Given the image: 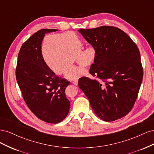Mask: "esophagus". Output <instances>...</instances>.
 <instances>
[{
  "instance_id": "esophagus-1",
  "label": "esophagus",
  "mask_w": 154,
  "mask_h": 154,
  "mask_svg": "<svg viewBox=\"0 0 154 154\" xmlns=\"http://www.w3.org/2000/svg\"><path fill=\"white\" fill-rule=\"evenodd\" d=\"M72 84H73V85H74L77 86V85H78V80H76L73 81V82H72Z\"/></svg>"
}]
</instances>
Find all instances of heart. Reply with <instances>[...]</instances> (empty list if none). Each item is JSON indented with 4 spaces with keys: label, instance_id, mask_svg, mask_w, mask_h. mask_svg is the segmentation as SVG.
<instances>
[{
    "label": "heart",
    "instance_id": "b5f03b06",
    "mask_svg": "<svg viewBox=\"0 0 154 154\" xmlns=\"http://www.w3.org/2000/svg\"><path fill=\"white\" fill-rule=\"evenodd\" d=\"M83 42L72 31L45 35L41 42L40 53L45 64L56 74L75 80L87 74V71L73 66L74 57L82 67H87L94 62L96 49L92 45L82 50Z\"/></svg>",
    "mask_w": 154,
    "mask_h": 154
}]
</instances>
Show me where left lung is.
Wrapping results in <instances>:
<instances>
[{
	"label": "left lung",
	"mask_w": 154,
	"mask_h": 154,
	"mask_svg": "<svg viewBox=\"0 0 154 154\" xmlns=\"http://www.w3.org/2000/svg\"><path fill=\"white\" fill-rule=\"evenodd\" d=\"M57 31L42 29L30 36L20 49L16 68L17 81L27 106L40 119L54 124L69 113L65 90L70 82L49 69L41 56L40 44L46 33Z\"/></svg>",
	"instance_id": "left-lung-1"
}]
</instances>
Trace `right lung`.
<instances>
[{
    "mask_svg": "<svg viewBox=\"0 0 154 154\" xmlns=\"http://www.w3.org/2000/svg\"><path fill=\"white\" fill-rule=\"evenodd\" d=\"M78 31L96 49L90 73L78 86L96 115L105 122L122 118L132 110L143 77L141 55L130 37L118 27L103 26Z\"/></svg>",
    "mask_w": 154,
    "mask_h": 154,
    "instance_id": "1",
    "label": "right lung"
}]
</instances>
